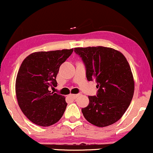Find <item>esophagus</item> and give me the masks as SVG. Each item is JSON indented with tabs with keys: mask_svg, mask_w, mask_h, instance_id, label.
<instances>
[{
	"mask_svg": "<svg viewBox=\"0 0 153 153\" xmlns=\"http://www.w3.org/2000/svg\"><path fill=\"white\" fill-rule=\"evenodd\" d=\"M79 95H80V94H71V97L72 98V99H76V98L78 97Z\"/></svg>",
	"mask_w": 153,
	"mask_h": 153,
	"instance_id": "1",
	"label": "esophagus"
}]
</instances>
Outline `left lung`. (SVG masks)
I'll return each mask as SVG.
<instances>
[{
    "label": "left lung",
    "instance_id": "left-lung-1",
    "mask_svg": "<svg viewBox=\"0 0 153 153\" xmlns=\"http://www.w3.org/2000/svg\"><path fill=\"white\" fill-rule=\"evenodd\" d=\"M86 67L88 81L97 83V96H88L89 103L82 108L84 118L98 127L118 121L128 108L134 94L131 67L123 54L105 47L74 48Z\"/></svg>",
    "mask_w": 153,
    "mask_h": 153
}]
</instances>
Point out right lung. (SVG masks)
<instances>
[{
  "instance_id": "add662e5",
  "label": "right lung",
  "mask_w": 153,
  "mask_h": 153,
  "mask_svg": "<svg viewBox=\"0 0 153 153\" xmlns=\"http://www.w3.org/2000/svg\"><path fill=\"white\" fill-rule=\"evenodd\" d=\"M74 50L37 52L30 54L19 69L16 83L18 105L25 116L40 126L59 121L67 103L64 96L51 92L56 87L59 67Z\"/></svg>"
}]
</instances>
